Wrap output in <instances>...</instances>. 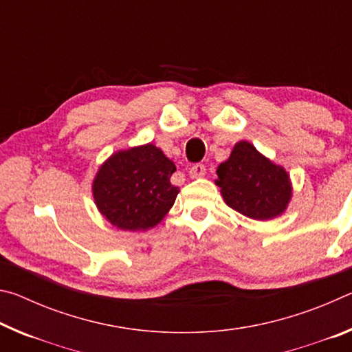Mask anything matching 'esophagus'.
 Wrapping results in <instances>:
<instances>
[{"mask_svg":"<svg viewBox=\"0 0 352 352\" xmlns=\"http://www.w3.org/2000/svg\"><path fill=\"white\" fill-rule=\"evenodd\" d=\"M205 174H206V168H205V164L197 163V164L190 166V169H189V175L192 177V178H200V177H204Z\"/></svg>","mask_w":352,"mask_h":352,"instance_id":"esophagus-1","label":"esophagus"}]
</instances>
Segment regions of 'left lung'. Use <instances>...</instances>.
Segmentation results:
<instances>
[{"mask_svg": "<svg viewBox=\"0 0 352 352\" xmlns=\"http://www.w3.org/2000/svg\"><path fill=\"white\" fill-rule=\"evenodd\" d=\"M217 177L226 205L256 220L283 214L292 195L287 172L247 141L237 142L230 158L217 168Z\"/></svg>", "mask_w": 352, "mask_h": 352, "instance_id": "1", "label": "left lung"}]
</instances>
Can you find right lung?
<instances>
[{
	"label": "right lung",
	"instance_id": "obj_1",
	"mask_svg": "<svg viewBox=\"0 0 352 352\" xmlns=\"http://www.w3.org/2000/svg\"><path fill=\"white\" fill-rule=\"evenodd\" d=\"M175 170V164L153 144L121 151L99 169L93 183L94 201L118 228H152L180 192L170 183Z\"/></svg>",
	"mask_w": 352,
	"mask_h": 352
}]
</instances>
